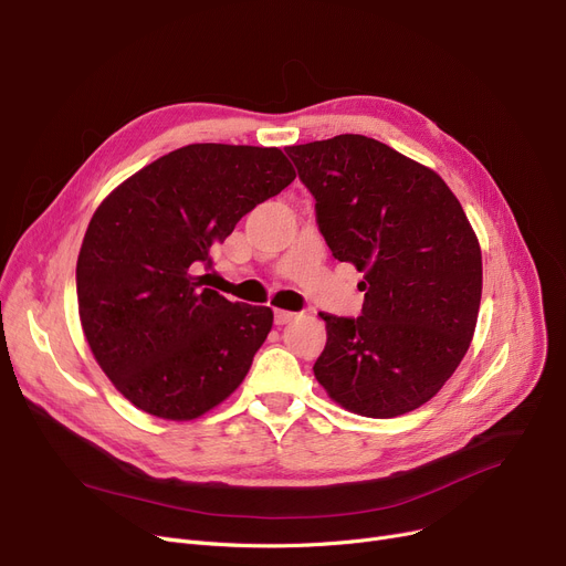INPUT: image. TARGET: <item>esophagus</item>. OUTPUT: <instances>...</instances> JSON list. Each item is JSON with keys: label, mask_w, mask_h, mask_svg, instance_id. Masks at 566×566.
I'll return each instance as SVG.
<instances>
[{"label": "esophagus", "mask_w": 566, "mask_h": 566, "mask_svg": "<svg viewBox=\"0 0 566 566\" xmlns=\"http://www.w3.org/2000/svg\"><path fill=\"white\" fill-rule=\"evenodd\" d=\"M294 317H297V313H292V311H283V308H276V311H274L276 325H287V322H292Z\"/></svg>", "instance_id": "esophagus-1"}]
</instances>
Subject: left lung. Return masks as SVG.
Masks as SVG:
<instances>
[{"label":"left lung","instance_id":"left-lung-1","mask_svg":"<svg viewBox=\"0 0 566 566\" xmlns=\"http://www.w3.org/2000/svg\"><path fill=\"white\" fill-rule=\"evenodd\" d=\"M285 151L332 255L364 272L359 317L319 313L317 382L364 417L417 410L459 368L476 327L481 249L461 202L433 170L355 133Z\"/></svg>","mask_w":566,"mask_h":566}]
</instances>
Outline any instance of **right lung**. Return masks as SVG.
Returning a JSON list of instances; mask_svg holds the SVG:
<instances>
[{
  "instance_id": "obj_1",
  "label": "right lung",
  "mask_w": 566,
  "mask_h": 566,
  "mask_svg": "<svg viewBox=\"0 0 566 566\" xmlns=\"http://www.w3.org/2000/svg\"><path fill=\"white\" fill-rule=\"evenodd\" d=\"M292 179L276 147L205 143L160 156L101 202L77 255V311L98 366L133 406L196 419L247 378L274 313L232 304L196 274Z\"/></svg>"
}]
</instances>
